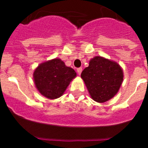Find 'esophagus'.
I'll return each instance as SVG.
<instances>
[{
	"label": "esophagus",
	"instance_id": "1",
	"mask_svg": "<svg viewBox=\"0 0 148 148\" xmlns=\"http://www.w3.org/2000/svg\"><path fill=\"white\" fill-rule=\"evenodd\" d=\"M82 67H79L77 69V73H78V75H81V73H82Z\"/></svg>",
	"mask_w": 148,
	"mask_h": 148
}]
</instances>
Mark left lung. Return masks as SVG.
<instances>
[{"mask_svg": "<svg viewBox=\"0 0 148 148\" xmlns=\"http://www.w3.org/2000/svg\"><path fill=\"white\" fill-rule=\"evenodd\" d=\"M94 101L105 102L114 96L123 81L121 66L114 61L95 56L81 74Z\"/></svg>", "mask_w": 148, "mask_h": 148, "instance_id": "1", "label": "left lung"}]
</instances>
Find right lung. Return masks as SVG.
<instances>
[{
  "mask_svg": "<svg viewBox=\"0 0 148 148\" xmlns=\"http://www.w3.org/2000/svg\"><path fill=\"white\" fill-rule=\"evenodd\" d=\"M33 76L40 93L48 99H55L63 95L76 76V73L61 59L55 58L40 64L35 69Z\"/></svg>",
  "mask_w": 148,
  "mask_h": 148,
  "instance_id": "obj_1",
  "label": "right lung"
}]
</instances>
